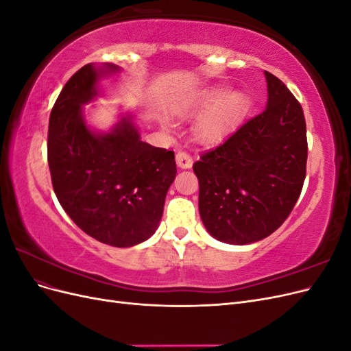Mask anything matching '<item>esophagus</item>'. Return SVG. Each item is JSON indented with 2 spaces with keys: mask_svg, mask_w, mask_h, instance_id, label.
I'll return each mask as SVG.
<instances>
[{
  "mask_svg": "<svg viewBox=\"0 0 351 351\" xmlns=\"http://www.w3.org/2000/svg\"><path fill=\"white\" fill-rule=\"evenodd\" d=\"M176 161H177V165L180 168H190L193 165V159H192V155H190L189 152L186 151H180L177 152L176 155Z\"/></svg>",
  "mask_w": 351,
  "mask_h": 351,
  "instance_id": "1",
  "label": "esophagus"
}]
</instances>
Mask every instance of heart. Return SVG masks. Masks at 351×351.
I'll return each instance as SVG.
<instances>
[{"label":"heart","mask_w":351,"mask_h":351,"mask_svg":"<svg viewBox=\"0 0 351 351\" xmlns=\"http://www.w3.org/2000/svg\"><path fill=\"white\" fill-rule=\"evenodd\" d=\"M204 108L206 110L199 114L195 121L193 132L199 142L215 143L230 132L241 117L246 108V97L239 90L224 92L221 86H210L190 95L180 112L192 115Z\"/></svg>","instance_id":"b5f03b06"}]
</instances>
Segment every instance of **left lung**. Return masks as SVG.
I'll return each mask as SVG.
<instances>
[{"instance_id":"left-lung-1","label":"left lung","mask_w":351,"mask_h":351,"mask_svg":"<svg viewBox=\"0 0 351 351\" xmlns=\"http://www.w3.org/2000/svg\"><path fill=\"white\" fill-rule=\"evenodd\" d=\"M268 104L193 164L199 212L212 237L247 244L271 236L299 199L307 161L300 102L265 71Z\"/></svg>"}]
</instances>
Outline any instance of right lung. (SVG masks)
<instances>
[{"label": "right lung", "instance_id": "obj_1", "mask_svg": "<svg viewBox=\"0 0 351 351\" xmlns=\"http://www.w3.org/2000/svg\"><path fill=\"white\" fill-rule=\"evenodd\" d=\"M115 71L119 67L105 66ZM104 70L83 66L62 88L48 127V165L57 199L80 230L101 243L130 247L158 228L177 174L173 151L141 141L129 117L107 134L92 133L82 105L97 95Z\"/></svg>", "mask_w": 351, "mask_h": 351}]
</instances>
